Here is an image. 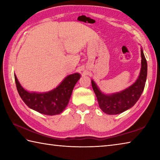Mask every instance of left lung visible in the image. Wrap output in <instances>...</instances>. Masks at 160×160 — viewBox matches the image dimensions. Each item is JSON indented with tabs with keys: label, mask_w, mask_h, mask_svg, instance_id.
<instances>
[{
	"label": "left lung",
	"mask_w": 160,
	"mask_h": 160,
	"mask_svg": "<svg viewBox=\"0 0 160 160\" xmlns=\"http://www.w3.org/2000/svg\"><path fill=\"white\" fill-rule=\"evenodd\" d=\"M141 68L136 81L125 90L116 93L106 94L102 92L93 80L92 86L96 94L100 109L107 114H118L134 106L144 90L148 74V64L141 48Z\"/></svg>",
	"instance_id": "1"
}]
</instances>
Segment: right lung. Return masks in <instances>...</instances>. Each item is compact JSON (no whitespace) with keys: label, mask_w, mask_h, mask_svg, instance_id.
<instances>
[{"label":"right lung","mask_w":160,"mask_h":160,"mask_svg":"<svg viewBox=\"0 0 160 160\" xmlns=\"http://www.w3.org/2000/svg\"><path fill=\"white\" fill-rule=\"evenodd\" d=\"M80 78V74L78 72L69 75L53 90L39 93L25 90L15 75L18 92L27 106L37 112L50 116L59 114L66 109L72 90Z\"/></svg>","instance_id":"obj_1"}]
</instances>
